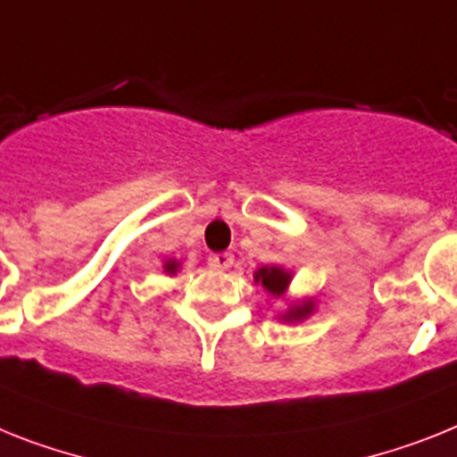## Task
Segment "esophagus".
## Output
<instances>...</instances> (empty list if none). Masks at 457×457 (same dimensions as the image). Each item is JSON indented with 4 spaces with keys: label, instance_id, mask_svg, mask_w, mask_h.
<instances>
[{
    "label": "esophagus",
    "instance_id": "esophagus-1",
    "mask_svg": "<svg viewBox=\"0 0 457 457\" xmlns=\"http://www.w3.org/2000/svg\"><path fill=\"white\" fill-rule=\"evenodd\" d=\"M232 262H235V255L232 253H216V255H211L209 258V264L213 267V270H229L232 267Z\"/></svg>",
    "mask_w": 457,
    "mask_h": 457
}]
</instances>
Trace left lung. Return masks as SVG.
Wrapping results in <instances>:
<instances>
[{
  "label": "left lung",
  "instance_id": "8db88e82",
  "mask_svg": "<svg viewBox=\"0 0 457 457\" xmlns=\"http://www.w3.org/2000/svg\"><path fill=\"white\" fill-rule=\"evenodd\" d=\"M255 283L264 287V293L274 297V300H281L287 295V286L293 281V271L283 270L278 264H271V267H260L255 274H253ZM316 312V302L313 297H304V300H297V302H290L287 304L286 312L278 313V320L281 323H302L306 318L312 316Z\"/></svg>",
  "mask_w": 457,
  "mask_h": 457
}]
</instances>
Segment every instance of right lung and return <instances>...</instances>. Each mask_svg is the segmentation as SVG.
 Wrapping results in <instances>:
<instances>
[{"instance_id":"add662e5","label":"right lung","mask_w":457,"mask_h":457,"mask_svg":"<svg viewBox=\"0 0 457 457\" xmlns=\"http://www.w3.org/2000/svg\"><path fill=\"white\" fill-rule=\"evenodd\" d=\"M162 270H164V274L176 276V271L181 270V262H179V260H174V258H167L162 262Z\"/></svg>"}]
</instances>
